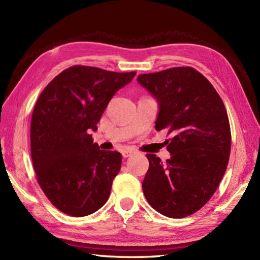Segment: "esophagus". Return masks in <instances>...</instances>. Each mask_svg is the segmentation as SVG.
I'll return each instance as SVG.
<instances>
[{
  "mask_svg": "<svg viewBox=\"0 0 260 260\" xmlns=\"http://www.w3.org/2000/svg\"><path fill=\"white\" fill-rule=\"evenodd\" d=\"M135 153L134 150H131V148H127V150H124L123 152H121V154H123L124 157H128L131 155H133V154Z\"/></svg>",
  "mask_w": 260,
  "mask_h": 260,
  "instance_id": "34e87169",
  "label": "esophagus"
}]
</instances>
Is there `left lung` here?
Segmentation results:
<instances>
[{
	"instance_id": "left-lung-1",
	"label": "left lung",
	"mask_w": 260,
	"mask_h": 260,
	"mask_svg": "<svg viewBox=\"0 0 260 260\" xmlns=\"http://www.w3.org/2000/svg\"><path fill=\"white\" fill-rule=\"evenodd\" d=\"M137 81L157 102L155 129L174 135L167 162L146 154L150 167L143 192L157 212L187 217L210 200L227 169L231 134L223 102L206 77L190 67L140 75Z\"/></svg>"
}]
</instances>
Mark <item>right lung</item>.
Segmentation results:
<instances>
[{"label":"right lung","mask_w":260,"mask_h":260,"mask_svg":"<svg viewBox=\"0 0 260 260\" xmlns=\"http://www.w3.org/2000/svg\"><path fill=\"white\" fill-rule=\"evenodd\" d=\"M135 75L74 66L39 96L31 119L32 163L42 191L61 212L85 217L108 200L121 155L99 150L90 133Z\"/></svg>","instance_id":"right-lung-1"}]
</instances>
